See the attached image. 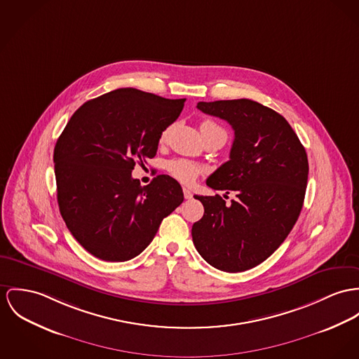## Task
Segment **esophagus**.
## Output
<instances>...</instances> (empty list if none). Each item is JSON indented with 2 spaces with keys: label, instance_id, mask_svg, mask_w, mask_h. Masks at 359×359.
Segmentation results:
<instances>
[{
  "label": "esophagus",
  "instance_id": "esophagus-1",
  "mask_svg": "<svg viewBox=\"0 0 359 359\" xmlns=\"http://www.w3.org/2000/svg\"><path fill=\"white\" fill-rule=\"evenodd\" d=\"M183 194H184V198H186V199H191V198H193V193H191L190 190H187V189L183 190Z\"/></svg>",
  "mask_w": 359,
  "mask_h": 359
}]
</instances>
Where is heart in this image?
Listing matches in <instances>:
<instances>
[{"mask_svg": "<svg viewBox=\"0 0 359 359\" xmlns=\"http://www.w3.org/2000/svg\"><path fill=\"white\" fill-rule=\"evenodd\" d=\"M168 131H169V128H165L163 131V134L160 137L161 140H165ZM209 131H224V130L221 128L220 126H217L215 121H210V120L202 121L201 133L205 134V133H209ZM165 168L166 170L175 179H177L179 182H182L184 184L193 183L194 180L196 179V176L199 175V172H201L199 166L196 165L193 161H190V160H186V158H173V160L166 163Z\"/></svg>", "mask_w": 359, "mask_h": 359, "instance_id": "obj_1", "label": "heart"}]
</instances>
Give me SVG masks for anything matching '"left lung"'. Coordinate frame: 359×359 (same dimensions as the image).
<instances>
[{"instance_id":"1","label":"left lung","mask_w":359,"mask_h":359,"mask_svg":"<svg viewBox=\"0 0 359 359\" xmlns=\"http://www.w3.org/2000/svg\"><path fill=\"white\" fill-rule=\"evenodd\" d=\"M196 108L228 121L235 131L229 161L206 184L235 191L236 199L226 206L220 195H194L205 209L203 217L194 222V246L216 269L243 272L271 257L298 220L307 186V154L288 121L255 101L198 102Z\"/></svg>"}]
</instances>
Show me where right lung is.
Listing matches in <instances>:
<instances>
[{"label": "right lung", "mask_w": 359, "mask_h": 359, "mask_svg": "<svg viewBox=\"0 0 359 359\" xmlns=\"http://www.w3.org/2000/svg\"><path fill=\"white\" fill-rule=\"evenodd\" d=\"M184 101L117 88L84 102L57 139L60 213L94 257L111 262L137 257L183 202L173 177L158 175L142 187L131 172L156 156L163 131L179 117Z\"/></svg>", "instance_id": "add662e5"}]
</instances>
